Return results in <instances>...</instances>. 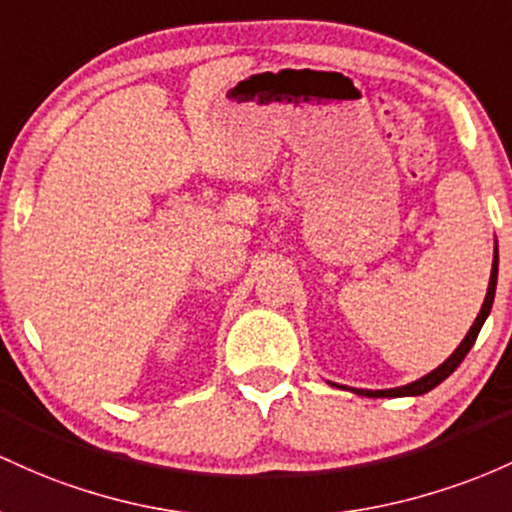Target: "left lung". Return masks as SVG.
Returning a JSON list of instances; mask_svg holds the SVG:
<instances>
[{
	"label": "left lung",
	"instance_id": "1",
	"mask_svg": "<svg viewBox=\"0 0 512 512\" xmlns=\"http://www.w3.org/2000/svg\"><path fill=\"white\" fill-rule=\"evenodd\" d=\"M496 280H498V251L496 256H493V271H491V283H488V292H486V300L481 304V312L479 317H476L474 326L469 329L467 336H464V341L459 343V348L455 353L450 355V358L445 360L440 367H435L433 372H428L426 377H421V380L406 384V387H396V389H380V392H367V389H353L355 394H363V396H418V394H426L430 392L433 387H438L442 380H447V377L452 375V372L457 370L459 363H462L464 358H467L469 348L474 346L476 336H479L481 326H484V321L488 317V312H491V304H493V295H496Z\"/></svg>",
	"mask_w": 512,
	"mask_h": 512
}]
</instances>
